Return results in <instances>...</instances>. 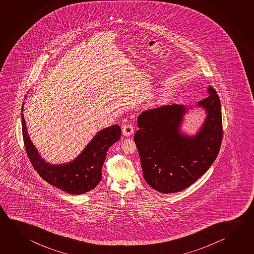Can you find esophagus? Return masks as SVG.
<instances>
[{
    "mask_svg": "<svg viewBox=\"0 0 254 254\" xmlns=\"http://www.w3.org/2000/svg\"><path fill=\"white\" fill-rule=\"evenodd\" d=\"M122 133L126 136H130L133 133V127L131 124H125L122 127Z\"/></svg>",
    "mask_w": 254,
    "mask_h": 254,
    "instance_id": "1",
    "label": "esophagus"
}]
</instances>
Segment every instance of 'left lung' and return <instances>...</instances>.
I'll return each instance as SVG.
<instances>
[{"mask_svg": "<svg viewBox=\"0 0 254 254\" xmlns=\"http://www.w3.org/2000/svg\"><path fill=\"white\" fill-rule=\"evenodd\" d=\"M202 108L205 121L194 134L182 129L184 116L193 107L171 104L142 112L134 133L147 184L156 191L171 193L190 187L212 165L222 141V116L217 92L209 85Z\"/></svg>", "mask_w": 254, "mask_h": 254, "instance_id": "left-lung-1", "label": "left lung"}]
</instances>
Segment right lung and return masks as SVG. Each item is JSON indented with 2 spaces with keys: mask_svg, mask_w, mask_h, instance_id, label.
Listing matches in <instances>:
<instances>
[{
  "mask_svg": "<svg viewBox=\"0 0 254 254\" xmlns=\"http://www.w3.org/2000/svg\"><path fill=\"white\" fill-rule=\"evenodd\" d=\"M24 105L25 103L21 108L23 140L27 156L37 173L53 187L70 194H83L95 188L102 179V167L108 149L121 139V127L116 124L102 129L74 160L53 164L41 156L29 137L23 114Z\"/></svg>",
  "mask_w": 254,
  "mask_h": 254,
  "instance_id": "add662e5",
  "label": "right lung"
}]
</instances>
